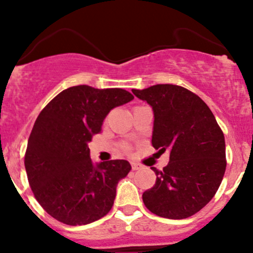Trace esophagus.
I'll return each mask as SVG.
<instances>
[{
    "label": "esophagus",
    "mask_w": 253,
    "mask_h": 253,
    "mask_svg": "<svg viewBox=\"0 0 253 253\" xmlns=\"http://www.w3.org/2000/svg\"><path fill=\"white\" fill-rule=\"evenodd\" d=\"M131 167H132V170H138V169H141V165L137 164V163H133V162L131 163Z\"/></svg>",
    "instance_id": "1"
}]
</instances>
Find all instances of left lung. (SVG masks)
Listing matches in <instances>:
<instances>
[{
	"mask_svg": "<svg viewBox=\"0 0 253 253\" xmlns=\"http://www.w3.org/2000/svg\"><path fill=\"white\" fill-rule=\"evenodd\" d=\"M132 91L153 108L152 145L170 152L164 169L152 168L157 181L143 193V202L163 218H188L209 203L223 180V131L205 101L183 86L157 84Z\"/></svg>",
	"mask_w": 253,
	"mask_h": 253,
	"instance_id": "8db88e82",
	"label": "left lung"
}]
</instances>
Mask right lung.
<instances>
[{"label":"right lung","instance_id":"add662e5","mask_svg":"<svg viewBox=\"0 0 253 253\" xmlns=\"http://www.w3.org/2000/svg\"><path fill=\"white\" fill-rule=\"evenodd\" d=\"M133 98L125 89L76 85L57 94L39 114L24 165L34 197L56 220L85 225L110 211L117 183L131 165L127 160L94 165L88 143L110 110Z\"/></svg>","mask_w":253,"mask_h":253}]
</instances>
